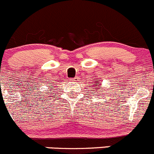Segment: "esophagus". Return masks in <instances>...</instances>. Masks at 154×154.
Listing matches in <instances>:
<instances>
[{"label":"esophagus","instance_id":"esophagus-1","mask_svg":"<svg viewBox=\"0 0 154 154\" xmlns=\"http://www.w3.org/2000/svg\"><path fill=\"white\" fill-rule=\"evenodd\" d=\"M71 80H73V81H78L79 78L77 77H74V78L71 79Z\"/></svg>","mask_w":154,"mask_h":154}]
</instances>
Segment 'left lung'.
Instances as JSON below:
<instances>
[{
  "label": "left lung",
  "instance_id": "obj_1",
  "mask_svg": "<svg viewBox=\"0 0 154 154\" xmlns=\"http://www.w3.org/2000/svg\"><path fill=\"white\" fill-rule=\"evenodd\" d=\"M96 82H97V85H95V86H96V87H93V88L94 89V90H98V89H101V88H97V87H101V86H100V82H98V81H96ZM97 91H98V90H97Z\"/></svg>",
  "mask_w": 154,
  "mask_h": 154
}]
</instances>
